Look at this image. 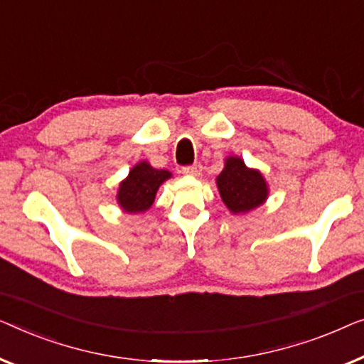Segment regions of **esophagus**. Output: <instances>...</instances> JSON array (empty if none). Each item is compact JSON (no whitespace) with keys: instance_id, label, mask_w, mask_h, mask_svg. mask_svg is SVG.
Here are the masks:
<instances>
[{"instance_id":"34e87169","label":"esophagus","mask_w":364,"mask_h":364,"mask_svg":"<svg viewBox=\"0 0 364 364\" xmlns=\"http://www.w3.org/2000/svg\"><path fill=\"white\" fill-rule=\"evenodd\" d=\"M203 171V166L199 163H194V165L189 166H183V173L184 175H191V176H199Z\"/></svg>"}]
</instances>
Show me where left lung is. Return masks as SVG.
Returning a JSON list of instances; mask_svg holds the SVG:
<instances>
[{"instance_id": "8db88e82", "label": "left lung", "mask_w": 364, "mask_h": 364, "mask_svg": "<svg viewBox=\"0 0 364 364\" xmlns=\"http://www.w3.org/2000/svg\"><path fill=\"white\" fill-rule=\"evenodd\" d=\"M216 183L224 204L234 214L247 213L260 206L267 198V184L262 175L245 166L240 158H228Z\"/></svg>"}]
</instances>
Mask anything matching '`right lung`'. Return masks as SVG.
<instances>
[{"mask_svg": "<svg viewBox=\"0 0 364 364\" xmlns=\"http://www.w3.org/2000/svg\"><path fill=\"white\" fill-rule=\"evenodd\" d=\"M171 176L170 171L156 170L146 161L138 163L129 173V178L122 181L119 189L120 206L127 213H143L155 201L156 191L163 181Z\"/></svg>", "mask_w": 364, "mask_h": 364, "instance_id": "obj_1", "label": "right lung"}]
</instances>
